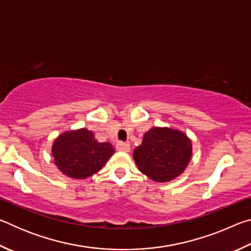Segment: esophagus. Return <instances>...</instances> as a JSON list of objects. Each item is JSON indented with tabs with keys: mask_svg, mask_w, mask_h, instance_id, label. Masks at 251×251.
Here are the masks:
<instances>
[{
	"mask_svg": "<svg viewBox=\"0 0 251 251\" xmlns=\"http://www.w3.org/2000/svg\"><path fill=\"white\" fill-rule=\"evenodd\" d=\"M116 148H117V151H129L130 146H129V144H127V143L118 142L116 144Z\"/></svg>",
	"mask_w": 251,
	"mask_h": 251,
	"instance_id": "34e87169",
	"label": "esophagus"
}]
</instances>
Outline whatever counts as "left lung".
Instances as JSON below:
<instances>
[{
    "label": "left lung",
    "instance_id": "8db88e82",
    "mask_svg": "<svg viewBox=\"0 0 251 251\" xmlns=\"http://www.w3.org/2000/svg\"><path fill=\"white\" fill-rule=\"evenodd\" d=\"M192 157V142L181 131L154 127L134 151L139 171L158 182L169 181L185 171Z\"/></svg>",
    "mask_w": 251,
    "mask_h": 251
}]
</instances>
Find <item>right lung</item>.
I'll return each instance as SVG.
<instances>
[{"instance_id": "1", "label": "right lung", "mask_w": 251, "mask_h": 251, "mask_svg": "<svg viewBox=\"0 0 251 251\" xmlns=\"http://www.w3.org/2000/svg\"><path fill=\"white\" fill-rule=\"evenodd\" d=\"M114 151L109 143H99L94 133L86 128L62 134L52 148L54 163L59 171L76 179L94 175Z\"/></svg>"}]
</instances>
